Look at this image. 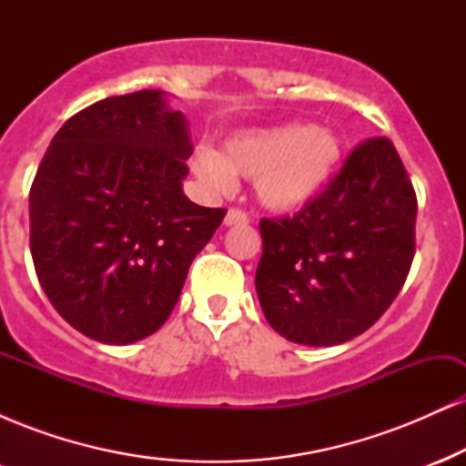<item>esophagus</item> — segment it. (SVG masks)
Listing matches in <instances>:
<instances>
[{"label":"esophagus","mask_w":466,"mask_h":466,"mask_svg":"<svg viewBox=\"0 0 466 466\" xmlns=\"http://www.w3.org/2000/svg\"><path fill=\"white\" fill-rule=\"evenodd\" d=\"M223 223H226V226H245V223H249V217L248 212L238 210V208H229Z\"/></svg>","instance_id":"esophagus-1"}]
</instances>
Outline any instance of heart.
I'll return each mask as SVG.
<instances>
[{
    "label": "heart",
    "instance_id": "b5f03b06",
    "mask_svg": "<svg viewBox=\"0 0 466 466\" xmlns=\"http://www.w3.org/2000/svg\"><path fill=\"white\" fill-rule=\"evenodd\" d=\"M341 155L344 147L330 129L289 122L237 133L218 153L197 148L190 162L210 190H232L234 177L254 179L256 197L265 208L298 212L329 188Z\"/></svg>",
    "mask_w": 466,
    "mask_h": 466
}]
</instances>
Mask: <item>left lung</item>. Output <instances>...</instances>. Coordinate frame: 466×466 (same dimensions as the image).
<instances>
[{
  "mask_svg": "<svg viewBox=\"0 0 466 466\" xmlns=\"http://www.w3.org/2000/svg\"><path fill=\"white\" fill-rule=\"evenodd\" d=\"M416 208L394 144L370 137L311 206L263 218L254 282L271 329L304 346L344 344L370 329L410 274Z\"/></svg>",
  "mask_w": 466,
  "mask_h": 466,
  "instance_id": "obj_1",
  "label": "left lung"
}]
</instances>
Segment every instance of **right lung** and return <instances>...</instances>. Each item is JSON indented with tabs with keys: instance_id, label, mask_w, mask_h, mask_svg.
Returning <instances> with one entry per match:
<instances>
[{
	"instance_id": "obj_1",
	"label": "right lung",
	"mask_w": 466,
	"mask_h": 466,
	"mask_svg": "<svg viewBox=\"0 0 466 466\" xmlns=\"http://www.w3.org/2000/svg\"><path fill=\"white\" fill-rule=\"evenodd\" d=\"M190 153L159 89L98 100L52 137L30 188V251L47 300L83 335L133 344L168 319L228 212L184 195Z\"/></svg>"
}]
</instances>
